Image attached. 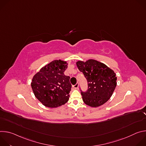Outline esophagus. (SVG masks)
I'll list each match as a JSON object with an SVG mask.
<instances>
[{
  "label": "esophagus",
  "mask_w": 146,
  "mask_h": 146,
  "mask_svg": "<svg viewBox=\"0 0 146 146\" xmlns=\"http://www.w3.org/2000/svg\"><path fill=\"white\" fill-rule=\"evenodd\" d=\"M78 83H77L76 84H75L74 86H73V88H74V89H75V90L78 89Z\"/></svg>",
  "instance_id": "1"
}]
</instances>
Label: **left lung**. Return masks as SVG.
I'll return each instance as SVG.
<instances>
[{
	"label": "left lung",
	"instance_id": "obj_1",
	"mask_svg": "<svg viewBox=\"0 0 146 146\" xmlns=\"http://www.w3.org/2000/svg\"><path fill=\"white\" fill-rule=\"evenodd\" d=\"M76 65L88 82L87 92H81L84 102L89 106L96 108L108 102L117 86L114 71L105 64L92 59L86 62L78 60Z\"/></svg>",
	"mask_w": 146,
	"mask_h": 146
}]
</instances>
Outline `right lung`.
I'll list each match as a JSON object with an SVG mask.
<instances>
[{
	"label": "right lung",
	"mask_w": 146,
	"mask_h": 146,
	"mask_svg": "<svg viewBox=\"0 0 146 146\" xmlns=\"http://www.w3.org/2000/svg\"><path fill=\"white\" fill-rule=\"evenodd\" d=\"M68 64L54 60L41 68L32 78L31 87L35 97L46 107L55 108L69 100L72 85L64 72Z\"/></svg>",
	"instance_id": "1"
}]
</instances>
